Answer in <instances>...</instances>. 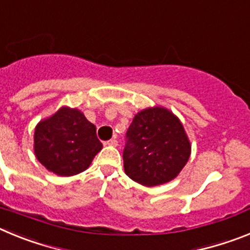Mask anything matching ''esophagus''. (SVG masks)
I'll return each mask as SVG.
<instances>
[{"label": "esophagus", "mask_w": 250, "mask_h": 250, "mask_svg": "<svg viewBox=\"0 0 250 250\" xmlns=\"http://www.w3.org/2000/svg\"><path fill=\"white\" fill-rule=\"evenodd\" d=\"M104 144L109 145V146H116V145H118V140H116V139H110V140L105 141Z\"/></svg>", "instance_id": "esophagus-1"}]
</instances>
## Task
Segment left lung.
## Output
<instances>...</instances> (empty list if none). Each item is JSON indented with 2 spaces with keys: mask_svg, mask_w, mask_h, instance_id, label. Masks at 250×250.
Returning a JSON list of instances; mask_svg holds the SVG:
<instances>
[{
  "mask_svg": "<svg viewBox=\"0 0 250 250\" xmlns=\"http://www.w3.org/2000/svg\"><path fill=\"white\" fill-rule=\"evenodd\" d=\"M191 151L183 124L171 111L155 106L141 110L126 131L124 169L134 182L156 187L173 180Z\"/></svg>",
  "mask_w": 250,
  "mask_h": 250,
  "instance_id": "obj_1",
  "label": "left lung"
}]
</instances>
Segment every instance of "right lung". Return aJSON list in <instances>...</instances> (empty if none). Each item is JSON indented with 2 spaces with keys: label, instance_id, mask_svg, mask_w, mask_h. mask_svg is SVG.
<instances>
[{
  "label": "right lung",
  "instance_id": "1",
  "mask_svg": "<svg viewBox=\"0 0 250 250\" xmlns=\"http://www.w3.org/2000/svg\"><path fill=\"white\" fill-rule=\"evenodd\" d=\"M34 143L37 160L60 176L83 173L103 149L94 124L80 110L66 106L37 124Z\"/></svg>",
  "mask_w": 250,
  "mask_h": 250
}]
</instances>
